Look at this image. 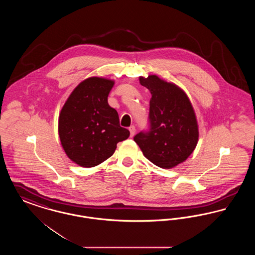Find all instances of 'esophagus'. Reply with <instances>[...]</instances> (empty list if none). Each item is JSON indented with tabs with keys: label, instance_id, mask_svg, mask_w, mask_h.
Returning <instances> with one entry per match:
<instances>
[{
	"label": "esophagus",
	"instance_id": "1",
	"mask_svg": "<svg viewBox=\"0 0 255 255\" xmlns=\"http://www.w3.org/2000/svg\"><path fill=\"white\" fill-rule=\"evenodd\" d=\"M129 131H130V135L133 137V135H134V133H135V127L132 125V126H130L129 127Z\"/></svg>",
	"mask_w": 255,
	"mask_h": 255
}]
</instances>
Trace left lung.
Wrapping results in <instances>:
<instances>
[{
  "mask_svg": "<svg viewBox=\"0 0 255 255\" xmlns=\"http://www.w3.org/2000/svg\"><path fill=\"white\" fill-rule=\"evenodd\" d=\"M150 99V131L133 140L144 157L160 168L170 169L185 161L199 140V125L192 103L181 87L156 74L140 76Z\"/></svg>",
  "mask_w": 255,
  "mask_h": 255,
  "instance_id": "8db88e82",
  "label": "left lung"
}]
</instances>
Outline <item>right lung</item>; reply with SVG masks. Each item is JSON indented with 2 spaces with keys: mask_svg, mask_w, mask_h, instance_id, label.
Instances as JSON below:
<instances>
[{
  "mask_svg": "<svg viewBox=\"0 0 255 255\" xmlns=\"http://www.w3.org/2000/svg\"><path fill=\"white\" fill-rule=\"evenodd\" d=\"M115 80L92 76L73 89L58 118V133L66 155L81 167H94L109 158L130 132L120 125L108 104Z\"/></svg>",
  "mask_w": 255,
  "mask_h": 255,
  "instance_id": "1",
  "label": "right lung"
}]
</instances>
